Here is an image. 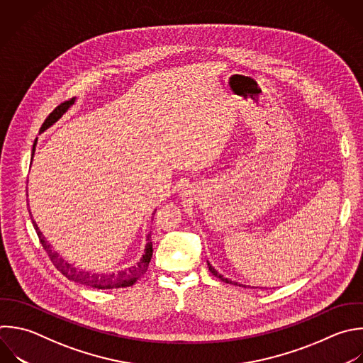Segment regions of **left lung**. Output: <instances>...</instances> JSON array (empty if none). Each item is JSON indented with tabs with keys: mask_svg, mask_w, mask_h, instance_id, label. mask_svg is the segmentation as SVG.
<instances>
[{
	"mask_svg": "<svg viewBox=\"0 0 363 363\" xmlns=\"http://www.w3.org/2000/svg\"><path fill=\"white\" fill-rule=\"evenodd\" d=\"M207 267H208V269H210V272L214 275V277H217L218 279H221V281H224V282H227V284H233V285H240V286H245V285H242V284H238V282H234V281H231V279H228V278H225V277H223L221 274H218L217 271H216V268L207 261Z\"/></svg>",
	"mask_w": 363,
	"mask_h": 363,
	"instance_id": "8db88e82",
	"label": "left lung"
}]
</instances>
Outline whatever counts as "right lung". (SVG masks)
I'll return each mask as SVG.
<instances>
[{
    "mask_svg": "<svg viewBox=\"0 0 363 363\" xmlns=\"http://www.w3.org/2000/svg\"><path fill=\"white\" fill-rule=\"evenodd\" d=\"M75 104V98L69 99V101H65L62 102L61 105H58L50 115L48 118L45 119V122L43 123L41 126V132L47 130L50 126H52L72 105ZM35 146H37V140L34 142V146H33V155H31V162H33V157H34V153H35ZM28 211H30V216H31V221H33V225L38 234V238L44 247V250L47 251L48 257L51 258L52 264L55 265V268L58 271L62 272V275H65L68 279L71 281H75V282H79L82 285H86V286H92V288H96V289H112V288H125V286H130L133 285L146 271H147V267H149V262L152 259V254H153V245H152V237L149 233L146 235V247H145V254L142 255V258L125 268V269H121L118 272H109V274H98V272H91V271H85V269H79L78 267H75L74 264H69L67 259H64L55 250H52L51 244L45 240L44 234L41 233L40 227L37 225L35 220L33 218V214H31V210H30V204H28Z\"/></svg>",
    "mask_w": 363,
    "mask_h": 363,
    "instance_id": "1",
    "label": "right lung"
}]
</instances>
